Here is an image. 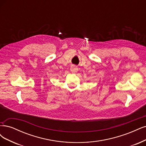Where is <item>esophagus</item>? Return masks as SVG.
Returning a JSON list of instances; mask_svg holds the SVG:
<instances>
[{
  "mask_svg": "<svg viewBox=\"0 0 146 146\" xmlns=\"http://www.w3.org/2000/svg\"><path fill=\"white\" fill-rule=\"evenodd\" d=\"M77 68L75 66V65H72L71 67V71L72 72H75L77 71Z\"/></svg>",
  "mask_w": 146,
  "mask_h": 146,
  "instance_id": "esophagus-1",
  "label": "esophagus"
}]
</instances>
